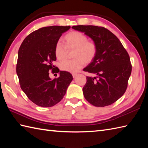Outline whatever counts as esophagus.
<instances>
[{"label":"esophagus","instance_id":"34e87169","mask_svg":"<svg viewBox=\"0 0 148 148\" xmlns=\"http://www.w3.org/2000/svg\"><path fill=\"white\" fill-rule=\"evenodd\" d=\"M77 76V74H76V73H73V74H72V76H73L74 78L76 77Z\"/></svg>","mask_w":148,"mask_h":148}]
</instances>
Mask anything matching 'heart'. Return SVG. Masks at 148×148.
Masks as SVG:
<instances>
[{
    "label": "heart",
    "instance_id": "b5f03b06",
    "mask_svg": "<svg viewBox=\"0 0 148 148\" xmlns=\"http://www.w3.org/2000/svg\"><path fill=\"white\" fill-rule=\"evenodd\" d=\"M64 45L57 42L55 46V55L58 60H64L67 54V50L74 49L72 60H67L60 64L62 71L76 73L82 68L84 64H90L95 57L97 53V45L88 40V38L82 32L72 31L63 38Z\"/></svg>",
    "mask_w": 148,
    "mask_h": 148
}]
</instances>
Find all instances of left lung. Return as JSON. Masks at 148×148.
I'll use <instances>...</instances> for the list:
<instances>
[{"mask_svg": "<svg viewBox=\"0 0 148 148\" xmlns=\"http://www.w3.org/2000/svg\"><path fill=\"white\" fill-rule=\"evenodd\" d=\"M72 28L90 37L98 48L93 61L83 69L96 75L86 77L83 88L84 98L96 107L112 104L127 88L132 72L129 55L118 37L104 27L77 25Z\"/></svg>", "mask_w": 148, "mask_h": 148, "instance_id": "left-lung-1", "label": "left lung"}]
</instances>
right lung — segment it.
I'll use <instances>...</instances> for the list:
<instances>
[{
    "label": "right lung",
    "mask_w": 148,
    "mask_h": 148,
    "mask_svg": "<svg viewBox=\"0 0 148 148\" xmlns=\"http://www.w3.org/2000/svg\"><path fill=\"white\" fill-rule=\"evenodd\" d=\"M70 26L42 27L30 34L23 40L18 53L16 73L20 87L28 98L36 105L49 108L64 98L73 79L69 72L55 71L60 76L51 79L49 70L56 67L55 46L63 33Z\"/></svg>",
    "instance_id": "add662e5"
}]
</instances>
